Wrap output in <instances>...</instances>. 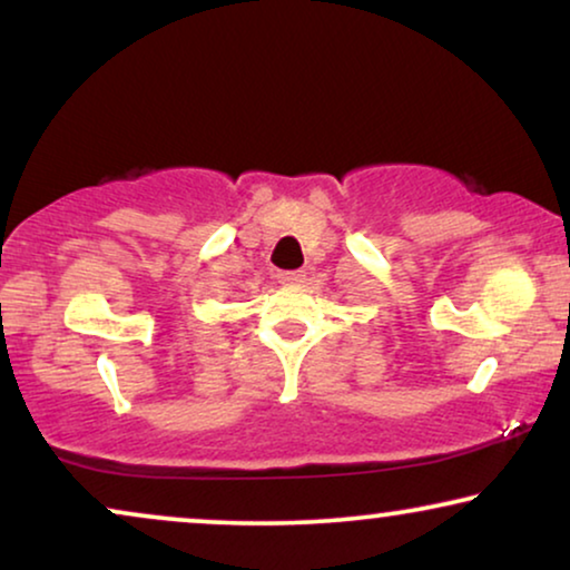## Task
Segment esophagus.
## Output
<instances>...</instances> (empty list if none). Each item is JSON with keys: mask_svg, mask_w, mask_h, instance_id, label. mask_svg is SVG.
<instances>
[{"mask_svg": "<svg viewBox=\"0 0 570 570\" xmlns=\"http://www.w3.org/2000/svg\"><path fill=\"white\" fill-rule=\"evenodd\" d=\"M306 279V272L303 269H287V272H277V283L283 285H298Z\"/></svg>", "mask_w": 570, "mask_h": 570, "instance_id": "34e87169", "label": "esophagus"}]
</instances>
